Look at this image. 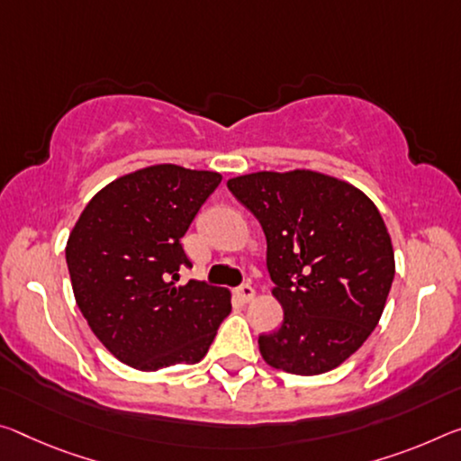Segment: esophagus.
Returning <instances> with one entry per match:
<instances>
[{
  "label": "esophagus",
  "instance_id": "obj_1",
  "mask_svg": "<svg viewBox=\"0 0 461 461\" xmlns=\"http://www.w3.org/2000/svg\"><path fill=\"white\" fill-rule=\"evenodd\" d=\"M236 295H238L240 302L248 303V302H252L254 295H257V291H254V287H252L250 283H244V285H240V287L236 289Z\"/></svg>",
  "mask_w": 461,
  "mask_h": 461
}]
</instances>
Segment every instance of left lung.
<instances>
[{"label": "left lung", "instance_id": "obj_1", "mask_svg": "<svg viewBox=\"0 0 461 461\" xmlns=\"http://www.w3.org/2000/svg\"><path fill=\"white\" fill-rule=\"evenodd\" d=\"M267 236L279 330L258 336L270 367L326 374L359 348L385 308L393 273L388 228L367 194L312 170L230 178Z\"/></svg>", "mask_w": 461, "mask_h": 461}]
</instances>
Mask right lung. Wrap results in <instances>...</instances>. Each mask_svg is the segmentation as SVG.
I'll return each instance as SVG.
<instances>
[{
  "instance_id": "obj_1",
  "label": "right lung",
  "mask_w": 461,
  "mask_h": 461,
  "mask_svg": "<svg viewBox=\"0 0 461 461\" xmlns=\"http://www.w3.org/2000/svg\"><path fill=\"white\" fill-rule=\"evenodd\" d=\"M219 182L217 172L143 167L94 194L73 225L65 260L77 308L129 367L199 363L231 312L228 289L178 285L193 267L180 238Z\"/></svg>"
}]
</instances>
